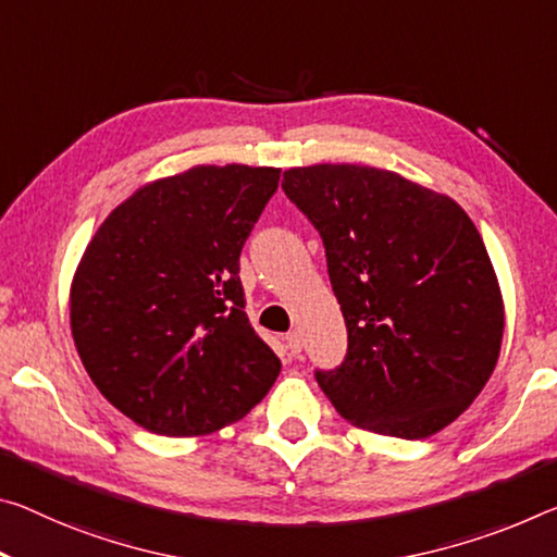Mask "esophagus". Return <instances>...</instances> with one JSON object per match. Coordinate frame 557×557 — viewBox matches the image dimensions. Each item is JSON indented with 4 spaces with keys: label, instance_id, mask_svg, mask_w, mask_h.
Masks as SVG:
<instances>
[{
    "label": "esophagus",
    "instance_id": "obj_1",
    "mask_svg": "<svg viewBox=\"0 0 557 557\" xmlns=\"http://www.w3.org/2000/svg\"><path fill=\"white\" fill-rule=\"evenodd\" d=\"M285 347H287L289 355H299V351H302V337H299L297 332H287L285 334Z\"/></svg>",
    "mask_w": 557,
    "mask_h": 557
}]
</instances>
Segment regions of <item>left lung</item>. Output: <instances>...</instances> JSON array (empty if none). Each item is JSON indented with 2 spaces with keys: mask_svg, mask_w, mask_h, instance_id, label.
I'll list each match as a JSON object with an SVG mask.
<instances>
[{
  "mask_svg": "<svg viewBox=\"0 0 557 557\" xmlns=\"http://www.w3.org/2000/svg\"><path fill=\"white\" fill-rule=\"evenodd\" d=\"M285 196L320 231L347 357L317 384L357 429L429 438L469 409L500 355V285L454 198L357 163L289 168Z\"/></svg>",
  "mask_w": 557,
  "mask_h": 557,
  "instance_id": "1",
  "label": "left lung"
}]
</instances>
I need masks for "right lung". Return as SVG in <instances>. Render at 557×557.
<instances>
[{
  "label": "right lung",
  "mask_w": 557,
  "mask_h": 557,
  "mask_svg": "<svg viewBox=\"0 0 557 557\" xmlns=\"http://www.w3.org/2000/svg\"><path fill=\"white\" fill-rule=\"evenodd\" d=\"M280 168L196 165L146 183L86 245L69 289L82 364L106 399L161 436L240 421L280 374L245 314L240 250Z\"/></svg>",
  "instance_id": "right-lung-1"
}]
</instances>
